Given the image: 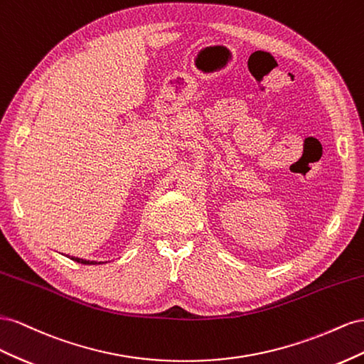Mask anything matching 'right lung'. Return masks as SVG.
<instances>
[{
	"instance_id": "obj_1",
	"label": "right lung",
	"mask_w": 364,
	"mask_h": 364,
	"mask_svg": "<svg viewBox=\"0 0 364 364\" xmlns=\"http://www.w3.org/2000/svg\"><path fill=\"white\" fill-rule=\"evenodd\" d=\"M70 259H71V261H75V262H79V264H85V265H97V264H103V262H96V261H85V259H80V257H75V256H71Z\"/></svg>"
}]
</instances>
